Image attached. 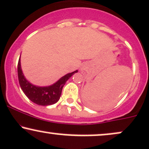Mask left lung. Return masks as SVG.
I'll use <instances>...</instances> for the list:
<instances>
[{
  "instance_id": "1",
  "label": "left lung",
  "mask_w": 149,
  "mask_h": 149,
  "mask_svg": "<svg viewBox=\"0 0 149 149\" xmlns=\"http://www.w3.org/2000/svg\"><path fill=\"white\" fill-rule=\"evenodd\" d=\"M84 97H85V100H86V102L88 104H93L94 103H95L96 100L91 96V93H90L89 91H84Z\"/></svg>"
}]
</instances>
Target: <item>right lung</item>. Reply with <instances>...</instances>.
Wrapping results in <instances>:
<instances>
[{
	"instance_id": "1",
	"label": "right lung",
	"mask_w": 149,
	"mask_h": 149,
	"mask_svg": "<svg viewBox=\"0 0 149 149\" xmlns=\"http://www.w3.org/2000/svg\"><path fill=\"white\" fill-rule=\"evenodd\" d=\"M77 72L78 71L76 70L72 73H67L52 86L40 87L29 83L24 76L21 69L20 58L17 64V76L21 89L32 102L39 105L43 106L51 105L58 102L61 97L62 89L65 83L74 73Z\"/></svg>"
}]
</instances>
